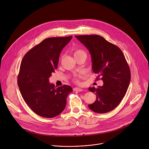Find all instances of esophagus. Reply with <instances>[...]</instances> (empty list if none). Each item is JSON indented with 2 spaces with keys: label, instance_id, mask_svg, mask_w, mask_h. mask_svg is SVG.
Returning <instances> with one entry per match:
<instances>
[{
  "label": "esophagus",
  "instance_id": "34e87169",
  "mask_svg": "<svg viewBox=\"0 0 149 149\" xmlns=\"http://www.w3.org/2000/svg\"><path fill=\"white\" fill-rule=\"evenodd\" d=\"M73 90L80 92V91H82L83 89L81 88H79V87H74V88H73Z\"/></svg>",
  "mask_w": 149,
  "mask_h": 149
}]
</instances>
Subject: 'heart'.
<instances>
[{
    "instance_id": "1",
    "label": "heart",
    "mask_w": 149,
    "mask_h": 149,
    "mask_svg": "<svg viewBox=\"0 0 149 149\" xmlns=\"http://www.w3.org/2000/svg\"><path fill=\"white\" fill-rule=\"evenodd\" d=\"M83 53H85L81 49H76L74 51V56L78 55H79V54H83ZM76 82H78V81L77 79L75 80Z\"/></svg>"
}]
</instances>
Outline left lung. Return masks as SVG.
<instances>
[{
  "label": "left lung",
  "instance_id": "obj_1",
  "mask_svg": "<svg viewBox=\"0 0 149 149\" xmlns=\"http://www.w3.org/2000/svg\"><path fill=\"white\" fill-rule=\"evenodd\" d=\"M88 50L92 68L100 78L102 86L90 87L97 95L95 101L88 107L94 112L108 113L120 103L125 97L131 79L129 66L121 50L98 35H75Z\"/></svg>",
  "mask_w": 149,
  "mask_h": 149
}]
</instances>
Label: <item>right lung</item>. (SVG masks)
<instances>
[{"label": "right lung", "mask_w": 149, "mask_h": 149, "mask_svg": "<svg viewBox=\"0 0 149 149\" xmlns=\"http://www.w3.org/2000/svg\"><path fill=\"white\" fill-rule=\"evenodd\" d=\"M72 36L48 38L24 56L17 76V84L25 102L35 113L45 118L60 114L66 105L70 86L55 87L49 83L58 67L61 51Z\"/></svg>", "instance_id": "obj_1"}]
</instances>
